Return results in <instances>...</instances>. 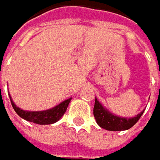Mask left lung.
I'll list each match as a JSON object with an SVG mask.
<instances>
[{"label": "left lung", "instance_id": "left-lung-1", "mask_svg": "<svg viewBox=\"0 0 160 160\" xmlns=\"http://www.w3.org/2000/svg\"><path fill=\"white\" fill-rule=\"evenodd\" d=\"M143 112L144 111L139 113L136 117L131 119L117 117L111 114L107 110H105L97 98L95 100V106L93 110L97 123L101 128L109 131H124L130 129L131 127H132L138 122Z\"/></svg>", "mask_w": 160, "mask_h": 160}]
</instances>
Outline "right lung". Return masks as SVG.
<instances>
[{"label":"right lung","instance_id":"obj_1","mask_svg":"<svg viewBox=\"0 0 160 160\" xmlns=\"http://www.w3.org/2000/svg\"><path fill=\"white\" fill-rule=\"evenodd\" d=\"M71 99L72 98H68L67 100H64L58 106L54 107L53 109L43 110V111H27L16 107L14 103L12 101V99H11V103L15 112L26 121L38 124H51L59 121L61 117L65 113Z\"/></svg>","mask_w":160,"mask_h":160}]
</instances>
